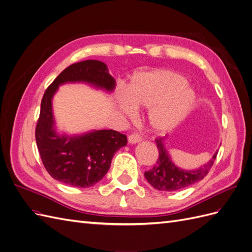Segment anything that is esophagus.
Segmentation results:
<instances>
[{
    "label": "esophagus",
    "instance_id": "34e87169",
    "mask_svg": "<svg viewBox=\"0 0 252 252\" xmlns=\"http://www.w3.org/2000/svg\"><path fill=\"white\" fill-rule=\"evenodd\" d=\"M127 140H128V143H132V144H133V143L140 142V141L142 140V138H141V136H140L139 134L135 133V134L129 135L128 138H127Z\"/></svg>",
    "mask_w": 252,
    "mask_h": 252
}]
</instances>
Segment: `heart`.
<instances>
[{
    "label": "heart",
    "instance_id": "obj_1",
    "mask_svg": "<svg viewBox=\"0 0 252 252\" xmlns=\"http://www.w3.org/2000/svg\"><path fill=\"white\" fill-rule=\"evenodd\" d=\"M186 78L175 71L158 69L135 74L128 90L120 88L116 98L120 109L128 115L135 109L151 108L148 121L153 131L164 133L174 128L189 114L194 93Z\"/></svg>",
    "mask_w": 252,
    "mask_h": 252
}]
</instances>
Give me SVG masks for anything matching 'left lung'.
Wrapping results in <instances>:
<instances>
[{"mask_svg": "<svg viewBox=\"0 0 252 252\" xmlns=\"http://www.w3.org/2000/svg\"><path fill=\"white\" fill-rule=\"evenodd\" d=\"M155 141L159 157L154 167L144 173V177L154 189L162 191H175L201 181L208 174L218 155V153H216L207 164L197 170H183L175 166L170 161L164 148L163 139L156 138Z\"/></svg>", "mask_w": 252, "mask_h": 252, "instance_id": "obj_1", "label": "left lung"}]
</instances>
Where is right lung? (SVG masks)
<instances>
[{
    "label": "right lung",
    "mask_w": 252,
    "mask_h": 252,
    "mask_svg": "<svg viewBox=\"0 0 252 252\" xmlns=\"http://www.w3.org/2000/svg\"><path fill=\"white\" fill-rule=\"evenodd\" d=\"M68 82H87L111 91L115 79L105 63L88 60L70 64L47 88L40 102L35 140L40 159L49 175L75 188H90L108 173L116 151L126 145L125 134L99 129L82 136H59L53 127L51 99L58 87Z\"/></svg>",
    "instance_id": "right-lung-1"
}]
</instances>
